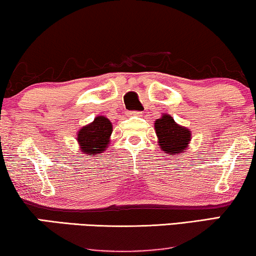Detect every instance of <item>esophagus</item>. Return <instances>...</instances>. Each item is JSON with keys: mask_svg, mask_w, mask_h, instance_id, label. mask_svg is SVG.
Returning <instances> with one entry per match:
<instances>
[{"mask_svg": "<svg viewBox=\"0 0 256 256\" xmlns=\"http://www.w3.org/2000/svg\"><path fill=\"white\" fill-rule=\"evenodd\" d=\"M139 113H140V112H136V111H134V112H131V114H132V116H139Z\"/></svg>", "mask_w": 256, "mask_h": 256, "instance_id": "1", "label": "esophagus"}]
</instances>
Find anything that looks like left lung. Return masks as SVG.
Masks as SVG:
<instances>
[{
	"mask_svg": "<svg viewBox=\"0 0 256 256\" xmlns=\"http://www.w3.org/2000/svg\"><path fill=\"white\" fill-rule=\"evenodd\" d=\"M154 131L158 138V145L166 154H183L189 148L192 132L174 120L170 114L164 113L154 122Z\"/></svg>",
	"mask_w": 256,
	"mask_h": 256,
	"instance_id": "obj_1",
	"label": "left lung"
}]
</instances>
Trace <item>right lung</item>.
<instances>
[{
  "instance_id": "1",
  "label": "right lung",
  "mask_w": 256,
  "mask_h": 256,
  "mask_svg": "<svg viewBox=\"0 0 256 256\" xmlns=\"http://www.w3.org/2000/svg\"><path fill=\"white\" fill-rule=\"evenodd\" d=\"M112 134V122L104 116H98L90 124L78 131L76 140L80 150L87 156L102 154L110 144Z\"/></svg>"
}]
</instances>
